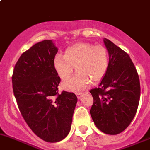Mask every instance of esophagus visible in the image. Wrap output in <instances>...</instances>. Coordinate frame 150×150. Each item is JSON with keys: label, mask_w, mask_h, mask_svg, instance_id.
Instances as JSON below:
<instances>
[{"label": "esophagus", "mask_w": 150, "mask_h": 150, "mask_svg": "<svg viewBox=\"0 0 150 150\" xmlns=\"http://www.w3.org/2000/svg\"><path fill=\"white\" fill-rule=\"evenodd\" d=\"M76 95L77 98H78V99H80V98H81V97L82 96L83 93H82V92H77V93L76 94Z\"/></svg>", "instance_id": "1"}]
</instances>
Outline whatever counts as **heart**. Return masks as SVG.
I'll return each mask as SVG.
<instances>
[{
	"label": "heart",
	"instance_id": "obj_1",
	"mask_svg": "<svg viewBox=\"0 0 150 150\" xmlns=\"http://www.w3.org/2000/svg\"><path fill=\"white\" fill-rule=\"evenodd\" d=\"M53 66L62 79L69 78L75 67L76 74L64 81L62 87L71 92H79L87 87L91 81L97 82L105 76L109 66V54L103 45L78 43L66 49L64 57L57 55Z\"/></svg>",
	"mask_w": 150,
	"mask_h": 150
}]
</instances>
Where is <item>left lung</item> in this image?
<instances>
[{
	"label": "left lung",
	"mask_w": 150,
	"mask_h": 150,
	"mask_svg": "<svg viewBox=\"0 0 150 150\" xmlns=\"http://www.w3.org/2000/svg\"><path fill=\"white\" fill-rule=\"evenodd\" d=\"M109 66L98 87L91 89L94 99L90 112L95 126L105 134L115 135L125 130L138 108L140 82L129 55L105 38Z\"/></svg>",
	"instance_id": "1"
}]
</instances>
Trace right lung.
<instances>
[{"mask_svg":"<svg viewBox=\"0 0 150 150\" xmlns=\"http://www.w3.org/2000/svg\"><path fill=\"white\" fill-rule=\"evenodd\" d=\"M57 52L52 40L36 43L21 54L12 75L21 115L31 130L47 142H57L68 135L77 103L74 93H58L61 78L53 66Z\"/></svg>","mask_w":150,"mask_h":150,"instance_id":"obj_1","label":"right lung"}]
</instances>
